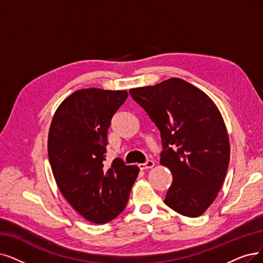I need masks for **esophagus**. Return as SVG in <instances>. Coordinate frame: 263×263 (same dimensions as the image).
I'll return each instance as SVG.
<instances>
[{"label": "esophagus", "mask_w": 263, "mask_h": 263, "mask_svg": "<svg viewBox=\"0 0 263 263\" xmlns=\"http://www.w3.org/2000/svg\"><path fill=\"white\" fill-rule=\"evenodd\" d=\"M153 166H154V162L151 161V160H148L145 163L138 165V167L140 168V170H149V168H152Z\"/></svg>", "instance_id": "34e87169"}]
</instances>
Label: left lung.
Segmentation results:
<instances>
[{
    "label": "left lung",
    "mask_w": 263,
    "mask_h": 263,
    "mask_svg": "<svg viewBox=\"0 0 263 263\" xmlns=\"http://www.w3.org/2000/svg\"><path fill=\"white\" fill-rule=\"evenodd\" d=\"M161 133V164L173 174L164 203L178 214H204L221 189L230 161L223 119L201 89L173 78L129 90Z\"/></svg>",
    "instance_id": "1"
}]
</instances>
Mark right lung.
I'll return each mask as SVG.
<instances>
[{
    "label": "right lung",
    "instance_id": "1",
    "mask_svg": "<svg viewBox=\"0 0 263 263\" xmlns=\"http://www.w3.org/2000/svg\"><path fill=\"white\" fill-rule=\"evenodd\" d=\"M127 96L125 90H78L60 104L50 124L48 159L57 185L93 223H107L123 212L139 173L121 159L104 163L112 117Z\"/></svg>",
    "mask_w": 263,
    "mask_h": 263
}]
</instances>
